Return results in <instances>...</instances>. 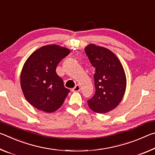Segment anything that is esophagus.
Returning a JSON list of instances; mask_svg holds the SVG:
<instances>
[{
    "label": "esophagus",
    "mask_w": 155,
    "mask_h": 155,
    "mask_svg": "<svg viewBox=\"0 0 155 155\" xmlns=\"http://www.w3.org/2000/svg\"><path fill=\"white\" fill-rule=\"evenodd\" d=\"M81 90V87L80 86L78 85H77L75 86V87L72 89V91H73V92H76V91H79Z\"/></svg>",
    "instance_id": "obj_1"
}]
</instances>
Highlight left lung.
Instances as JSON below:
<instances>
[{"instance_id": "left-lung-1", "label": "left lung", "mask_w": 155, "mask_h": 155, "mask_svg": "<svg viewBox=\"0 0 155 155\" xmlns=\"http://www.w3.org/2000/svg\"><path fill=\"white\" fill-rule=\"evenodd\" d=\"M85 51L96 69V92L87 101L88 106L94 112L105 114L118 105L124 96L127 86L124 68L117 57L106 48L90 44Z\"/></svg>"}]
</instances>
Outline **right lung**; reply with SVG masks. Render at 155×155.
<instances>
[{
	"label": "right lung",
	"mask_w": 155,
	"mask_h": 155,
	"mask_svg": "<svg viewBox=\"0 0 155 155\" xmlns=\"http://www.w3.org/2000/svg\"><path fill=\"white\" fill-rule=\"evenodd\" d=\"M70 50L57 45L41 47L26 61L20 75V83L25 98L31 104L46 113L61 107L70 90L56 72L61 60Z\"/></svg>",
	"instance_id": "right-lung-1"
}]
</instances>
